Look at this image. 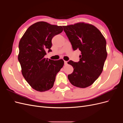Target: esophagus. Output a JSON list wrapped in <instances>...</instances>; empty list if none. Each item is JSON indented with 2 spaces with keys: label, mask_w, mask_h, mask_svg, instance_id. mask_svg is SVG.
Returning a JSON list of instances; mask_svg holds the SVG:
<instances>
[{
  "label": "esophagus",
  "mask_w": 123,
  "mask_h": 123,
  "mask_svg": "<svg viewBox=\"0 0 123 123\" xmlns=\"http://www.w3.org/2000/svg\"><path fill=\"white\" fill-rule=\"evenodd\" d=\"M64 64H65V65H67V61H64Z\"/></svg>",
  "instance_id": "obj_1"
}]
</instances>
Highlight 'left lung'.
Listing matches in <instances>:
<instances>
[{
	"instance_id": "8db88e82",
	"label": "left lung",
	"mask_w": 123,
	"mask_h": 123,
	"mask_svg": "<svg viewBox=\"0 0 123 123\" xmlns=\"http://www.w3.org/2000/svg\"><path fill=\"white\" fill-rule=\"evenodd\" d=\"M73 50L81 52L78 62L70 61L73 72L68 78L72 85L84 88L93 84L102 73L107 56L106 41L93 25L82 23L63 26Z\"/></svg>"
}]
</instances>
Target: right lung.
<instances>
[{"label":"right lung","mask_w":123,"mask_h":123,"mask_svg":"<svg viewBox=\"0 0 123 123\" xmlns=\"http://www.w3.org/2000/svg\"><path fill=\"white\" fill-rule=\"evenodd\" d=\"M62 31V26L39 21L30 26L19 41L18 59L22 74L36 91L44 92L52 88L56 75L64 66L62 59L44 57L47 50L52 51V39Z\"/></svg>","instance_id":"1"}]
</instances>
